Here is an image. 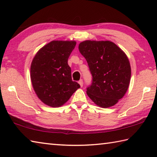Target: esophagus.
Returning a JSON list of instances; mask_svg holds the SVG:
<instances>
[{
	"mask_svg": "<svg viewBox=\"0 0 157 157\" xmlns=\"http://www.w3.org/2000/svg\"><path fill=\"white\" fill-rule=\"evenodd\" d=\"M78 84L80 85L81 87H82V86H83V80H82V79H80V80L78 82Z\"/></svg>",
	"mask_w": 157,
	"mask_h": 157,
	"instance_id": "1",
	"label": "esophagus"
}]
</instances>
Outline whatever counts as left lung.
Here are the masks:
<instances>
[{
	"label": "left lung",
	"instance_id": "obj_1",
	"mask_svg": "<svg viewBox=\"0 0 157 157\" xmlns=\"http://www.w3.org/2000/svg\"><path fill=\"white\" fill-rule=\"evenodd\" d=\"M79 51L86 59L92 76L87 88L89 98L100 107L115 105L128 90L131 67L128 56L111 41L86 40Z\"/></svg>",
	"mask_w": 157,
	"mask_h": 157
}]
</instances>
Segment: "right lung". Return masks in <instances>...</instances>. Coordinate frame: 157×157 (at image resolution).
Wrapping results in <instances>:
<instances>
[{"label":"right lung","mask_w":157,"mask_h":157,"mask_svg":"<svg viewBox=\"0 0 157 157\" xmlns=\"http://www.w3.org/2000/svg\"><path fill=\"white\" fill-rule=\"evenodd\" d=\"M75 41L53 40L36 53L30 67L32 84L45 105L59 107L68 101L80 86L72 81L67 61Z\"/></svg>","instance_id":"add662e5"}]
</instances>
